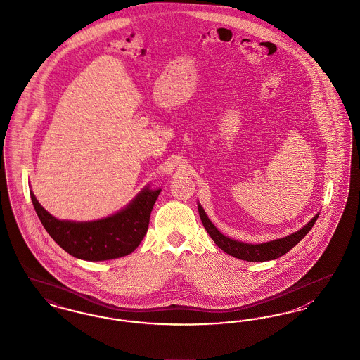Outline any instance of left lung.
Returning a JSON list of instances; mask_svg holds the SVG:
<instances>
[{"instance_id":"1","label":"left lung","mask_w":360,"mask_h":360,"mask_svg":"<svg viewBox=\"0 0 360 360\" xmlns=\"http://www.w3.org/2000/svg\"><path fill=\"white\" fill-rule=\"evenodd\" d=\"M198 212L201 217L202 224L205 226L212 240L216 243L219 249H222L225 253L231 255L236 259H245V261H269V259H278L289 252L295 245L299 244L305 234L312 229V226L316 222L317 217H314L305 226H302L300 231H295L287 237L264 243V244H245L236 240H231L229 237L224 236L221 231L217 229L213 222L206 216L203 207L198 203Z\"/></svg>"}]
</instances>
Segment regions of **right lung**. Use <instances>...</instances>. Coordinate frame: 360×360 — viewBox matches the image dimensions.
<instances>
[{
    "mask_svg": "<svg viewBox=\"0 0 360 360\" xmlns=\"http://www.w3.org/2000/svg\"><path fill=\"white\" fill-rule=\"evenodd\" d=\"M159 193L160 188L146 186L114 216L89 222L58 219L44 209L32 191L30 198L45 231L67 253L86 261H105L127 256L142 243Z\"/></svg>",
    "mask_w": 360,
    "mask_h": 360,
    "instance_id": "right-lung-1",
    "label": "right lung"
}]
</instances>
